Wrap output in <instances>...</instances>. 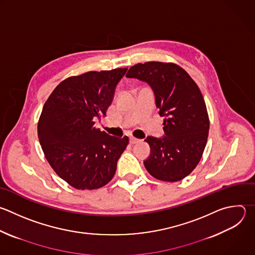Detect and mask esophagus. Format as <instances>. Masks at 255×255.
<instances>
[{
	"label": "esophagus",
	"mask_w": 255,
	"mask_h": 255,
	"mask_svg": "<svg viewBox=\"0 0 255 255\" xmlns=\"http://www.w3.org/2000/svg\"><path fill=\"white\" fill-rule=\"evenodd\" d=\"M138 142H140L139 139L134 138V137H130V143H131V144H136V143H138Z\"/></svg>",
	"instance_id": "obj_1"
}]
</instances>
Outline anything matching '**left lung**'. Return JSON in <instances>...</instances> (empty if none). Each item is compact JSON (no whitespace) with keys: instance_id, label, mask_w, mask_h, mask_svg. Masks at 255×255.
Instances as JSON below:
<instances>
[{"instance_id":"obj_1","label":"left lung","mask_w":255,"mask_h":255,"mask_svg":"<svg viewBox=\"0 0 255 255\" xmlns=\"http://www.w3.org/2000/svg\"><path fill=\"white\" fill-rule=\"evenodd\" d=\"M151 87L165 136H148L150 155L144 160L156 179L176 182L189 175L204 151L209 118L203 96L188 73L173 63L147 62L132 66L126 74Z\"/></svg>"}]
</instances>
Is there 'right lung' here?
I'll use <instances>...</instances> for the list:
<instances>
[{
	"label": "right lung",
	"mask_w": 255,
	"mask_h": 255,
	"mask_svg": "<svg viewBox=\"0 0 255 255\" xmlns=\"http://www.w3.org/2000/svg\"><path fill=\"white\" fill-rule=\"evenodd\" d=\"M127 69L91 71L61 82L46 101L38 137L54 171L76 189L106 185L129 139L95 127L106 115L115 89Z\"/></svg>",
	"instance_id": "1"
}]
</instances>
